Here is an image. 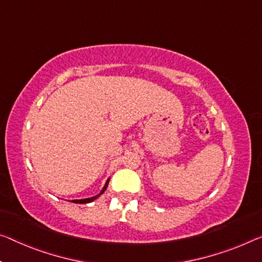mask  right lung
Here are the masks:
<instances>
[{
    "instance_id": "add662e5",
    "label": "right lung",
    "mask_w": 262,
    "mask_h": 262,
    "mask_svg": "<svg viewBox=\"0 0 262 262\" xmlns=\"http://www.w3.org/2000/svg\"><path fill=\"white\" fill-rule=\"evenodd\" d=\"M108 182H110V178H108V180H107V182L105 183V186H103L102 190L100 191V193L97 194V196H93V197H91V198H85V199H74V201H72V202L73 203H77V204H86V203H91V202L95 201V199H97L98 197H100L101 194L105 192L106 189H107V186H108Z\"/></svg>"
}]
</instances>
